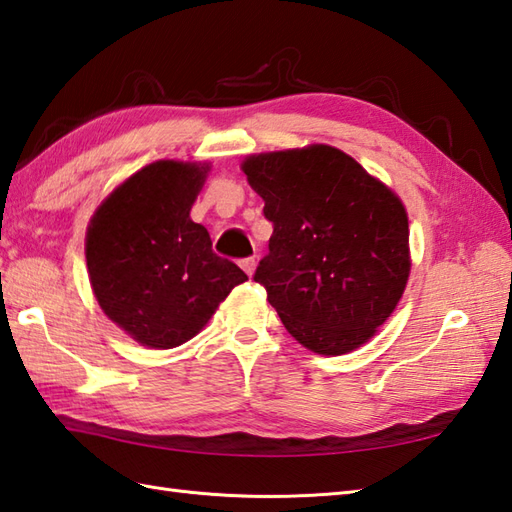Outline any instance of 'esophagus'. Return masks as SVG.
<instances>
[{
  "mask_svg": "<svg viewBox=\"0 0 512 512\" xmlns=\"http://www.w3.org/2000/svg\"><path fill=\"white\" fill-rule=\"evenodd\" d=\"M239 266H242V270H244L248 277H253L257 262H255V257H246V259H242V262H239Z\"/></svg>",
  "mask_w": 512,
  "mask_h": 512,
  "instance_id": "esophagus-1",
  "label": "esophagus"
}]
</instances>
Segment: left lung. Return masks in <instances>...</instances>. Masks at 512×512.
Wrapping results in <instances>:
<instances>
[{
    "label": "left lung",
    "instance_id": "obj_1",
    "mask_svg": "<svg viewBox=\"0 0 512 512\" xmlns=\"http://www.w3.org/2000/svg\"><path fill=\"white\" fill-rule=\"evenodd\" d=\"M273 222L255 270L286 330L323 356L367 343L405 292L409 222L398 195L330 145L242 162Z\"/></svg>",
    "mask_w": 512,
    "mask_h": 512
}]
</instances>
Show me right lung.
Segmentation results:
<instances>
[{"mask_svg": "<svg viewBox=\"0 0 512 512\" xmlns=\"http://www.w3.org/2000/svg\"><path fill=\"white\" fill-rule=\"evenodd\" d=\"M209 165L158 160L107 195L85 237L101 310L134 341L171 350L198 334L244 270L217 257L191 206Z\"/></svg>", "mask_w": 512, "mask_h": 512, "instance_id": "obj_1", "label": "right lung"}]
</instances>
